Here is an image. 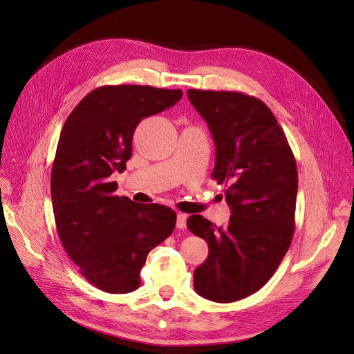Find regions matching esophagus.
I'll return each mask as SVG.
<instances>
[{
  "label": "esophagus",
  "instance_id": "34e87169",
  "mask_svg": "<svg viewBox=\"0 0 354 354\" xmlns=\"http://www.w3.org/2000/svg\"><path fill=\"white\" fill-rule=\"evenodd\" d=\"M186 221H187V216L186 214H178L177 216V229H186Z\"/></svg>",
  "mask_w": 354,
  "mask_h": 354
}]
</instances>
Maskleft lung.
Returning <instances> with one entry per match:
<instances>
[{
    "mask_svg": "<svg viewBox=\"0 0 354 354\" xmlns=\"http://www.w3.org/2000/svg\"><path fill=\"white\" fill-rule=\"evenodd\" d=\"M216 143L212 180L224 190L232 216L217 227L202 216L189 230L208 243L195 270V291L233 303L263 288L279 267L295 229L298 174L282 127L266 103L238 91L189 90Z\"/></svg>",
    "mask_w": 354,
    "mask_h": 354,
    "instance_id": "left-lung-1",
    "label": "left lung"
}]
</instances>
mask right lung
I'll list each match as a JSON object with an SVG mask.
<instances>
[{
  "instance_id": "add662e5",
  "label": "right lung",
  "mask_w": 354,
  "mask_h": 354,
  "mask_svg": "<svg viewBox=\"0 0 354 354\" xmlns=\"http://www.w3.org/2000/svg\"><path fill=\"white\" fill-rule=\"evenodd\" d=\"M181 95L151 85H103L85 95L62 128L51 168L57 233L81 274L104 292L136 291L149 251L176 227L171 208L115 195L111 176L131 158L138 122Z\"/></svg>"
}]
</instances>
